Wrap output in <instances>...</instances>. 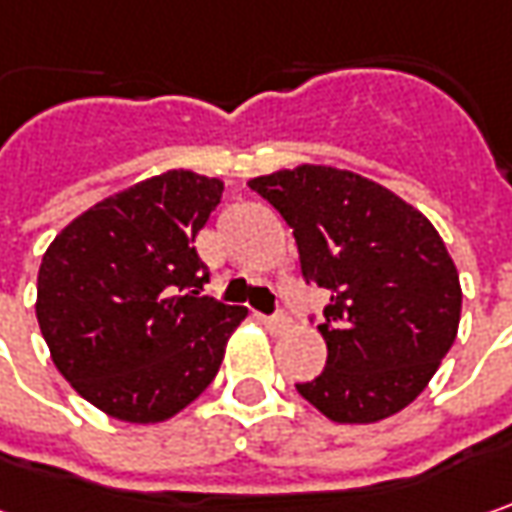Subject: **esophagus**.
Instances as JSON below:
<instances>
[{"instance_id":"obj_1","label":"esophagus","mask_w":512,"mask_h":512,"mask_svg":"<svg viewBox=\"0 0 512 512\" xmlns=\"http://www.w3.org/2000/svg\"><path fill=\"white\" fill-rule=\"evenodd\" d=\"M260 318H263V323H266L272 332H283V329L289 326V315H286V312H280V309L278 312H272V315H260Z\"/></svg>"}]
</instances>
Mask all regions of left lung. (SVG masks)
Instances as JSON below:
<instances>
[{
    "instance_id": "left-lung-1",
    "label": "left lung",
    "mask_w": 512,
    "mask_h": 512,
    "mask_svg": "<svg viewBox=\"0 0 512 512\" xmlns=\"http://www.w3.org/2000/svg\"><path fill=\"white\" fill-rule=\"evenodd\" d=\"M295 234L306 283L329 292L326 369L295 384L338 424L389 418L427 387L456 341L461 286L433 223L392 191L329 166L249 180Z\"/></svg>"
}]
</instances>
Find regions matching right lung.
I'll use <instances>...</instances> for the list:
<instances>
[{"mask_svg":"<svg viewBox=\"0 0 512 512\" xmlns=\"http://www.w3.org/2000/svg\"><path fill=\"white\" fill-rule=\"evenodd\" d=\"M223 183L166 171L79 214L56 234L36 280V321L79 395L128 424L189 407L220 369L243 306L203 295L191 246Z\"/></svg>","mask_w":512,"mask_h":512,"instance_id":"right-lung-1","label":"right lung"}]
</instances>
